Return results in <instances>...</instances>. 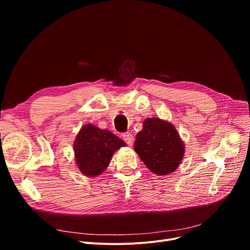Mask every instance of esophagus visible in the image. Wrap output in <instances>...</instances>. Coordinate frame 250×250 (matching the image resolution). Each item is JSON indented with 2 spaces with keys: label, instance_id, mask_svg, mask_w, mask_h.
Wrapping results in <instances>:
<instances>
[{
  "label": "esophagus",
  "instance_id": "34e87169",
  "mask_svg": "<svg viewBox=\"0 0 250 250\" xmlns=\"http://www.w3.org/2000/svg\"><path fill=\"white\" fill-rule=\"evenodd\" d=\"M123 139H124V141L127 144L128 146H133V144H134V136L130 134V133H125V134H124L123 135Z\"/></svg>",
  "mask_w": 250,
  "mask_h": 250
}]
</instances>
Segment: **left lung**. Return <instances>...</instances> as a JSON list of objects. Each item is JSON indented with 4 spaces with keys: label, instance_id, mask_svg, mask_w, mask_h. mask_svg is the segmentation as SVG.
Here are the masks:
<instances>
[{
    "label": "left lung",
    "instance_id": "1",
    "mask_svg": "<svg viewBox=\"0 0 250 250\" xmlns=\"http://www.w3.org/2000/svg\"><path fill=\"white\" fill-rule=\"evenodd\" d=\"M134 149L149 170L157 175L174 172L185 155V144L174 125L158 117L144 121Z\"/></svg>",
    "mask_w": 250,
    "mask_h": 250
}]
</instances>
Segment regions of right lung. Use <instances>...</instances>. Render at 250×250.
<instances>
[{
	"label": "right lung",
	"instance_id": "1",
	"mask_svg": "<svg viewBox=\"0 0 250 250\" xmlns=\"http://www.w3.org/2000/svg\"><path fill=\"white\" fill-rule=\"evenodd\" d=\"M125 146V143L108 129L85 125L74 142L77 166L85 176H98L109 165L113 153Z\"/></svg>",
	"mask_w": 250,
	"mask_h": 250
}]
</instances>
